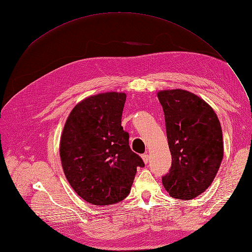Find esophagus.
Here are the masks:
<instances>
[{
  "label": "esophagus",
  "mask_w": 252,
  "mask_h": 252,
  "mask_svg": "<svg viewBox=\"0 0 252 252\" xmlns=\"http://www.w3.org/2000/svg\"><path fill=\"white\" fill-rule=\"evenodd\" d=\"M142 158H143V162L145 164H147L148 163V159H149V156L147 154H144V155H142Z\"/></svg>",
  "instance_id": "1"
}]
</instances>
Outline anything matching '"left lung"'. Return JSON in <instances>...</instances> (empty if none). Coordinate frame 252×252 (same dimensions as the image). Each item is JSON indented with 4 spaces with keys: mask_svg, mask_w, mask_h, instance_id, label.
<instances>
[{
    "mask_svg": "<svg viewBox=\"0 0 252 252\" xmlns=\"http://www.w3.org/2000/svg\"><path fill=\"white\" fill-rule=\"evenodd\" d=\"M158 97L172 157L163 185L174 199L192 200L211 185L222 163V127L211 106L192 93L161 90Z\"/></svg>",
    "mask_w": 252,
    "mask_h": 252,
    "instance_id": "left-lung-1",
    "label": "left lung"
}]
</instances>
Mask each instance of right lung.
<instances>
[{
    "instance_id": "obj_1",
    "label": "right lung",
    "mask_w": 252,
    "mask_h": 252,
    "mask_svg": "<svg viewBox=\"0 0 252 252\" xmlns=\"http://www.w3.org/2000/svg\"><path fill=\"white\" fill-rule=\"evenodd\" d=\"M125 101L124 93L114 91L84 98L69 113L61 135L65 177L78 195L93 205L123 201L136 167H144L121 125Z\"/></svg>"
}]
</instances>
